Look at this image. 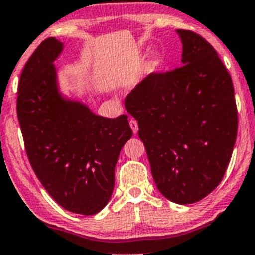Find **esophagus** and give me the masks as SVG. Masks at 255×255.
I'll return each mask as SVG.
<instances>
[{
    "label": "esophagus",
    "instance_id": "34e87169",
    "mask_svg": "<svg viewBox=\"0 0 255 255\" xmlns=\"http://www.w3.org/2000/svg\"><path fill=\"white\" fill-rule=\"evenodd\" d=\"M129 125H130V128H132L133 133H134V134H137L138 133V122L137 121H135L134 118H132V120L129 121Z\"/></svg>",
    "mask_w": 255,
    "mask_h": 255
}]
</instances>
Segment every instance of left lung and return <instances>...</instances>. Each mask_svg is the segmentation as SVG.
I'll use <instances>...</instances> for the list:
<instances>
[{
  "label": "left lung",
  "instance_id": "obj_1",
  "mask_svg": "<svg viewBox=\"0 0 255 255\" xmlns=\"http://www.w3.org/2000/svg\"><path fill=\"white\" fill-rule=\"evenodd\" d=\"M184 64L151 73L125 100L138 121L151 175L170 201H200L222 181L237 138L232 78L217 51L191 30L177 29Z\"/></svg>",
  "mask_w": 255,
  "mask_h": 255
}]
</instances>
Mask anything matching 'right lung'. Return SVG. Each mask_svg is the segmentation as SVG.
Segmentation results:
<instances>
[{"instance_id": "add662e5", "label": "right lung", "mask_w": 255, "mask_h": 255, "mask_svg": "<svg viewBox=\"0 0 255 255\" xmlns=\"http://www.w3.org/2000/svg\"><path fill=\"white\" fill-rule=\"evenodd\" d=\"M61 50L63 43L48 38L28 59L17 116L29 163L48 194L65 210L90 216L111 199L118 155L133 133L127 115L102 117L61 96L53 64Z\"/></svg>"}]
</instances>
